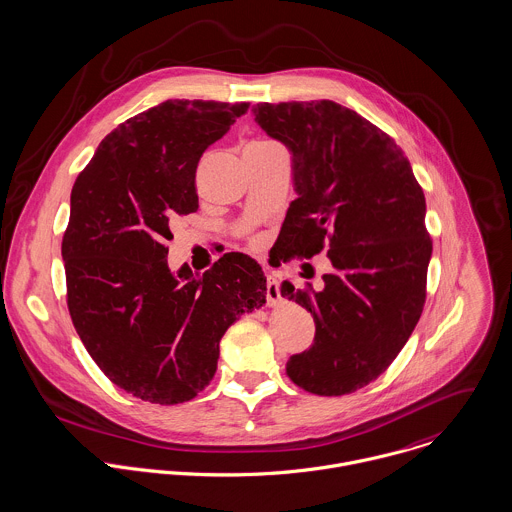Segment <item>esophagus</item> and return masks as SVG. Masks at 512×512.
Wrapping results in <instances>:
<instances>
[{"label":"esophagus","mask_w":512,"mask_h":512,"mask_svg":"<svg viewBox=\"0 0 512 512\" xmlns=\"http://www.w3.org/2000/svg\"><path fill=\"white\" fill-rule=\"evenodd\" d=\"M281 301V291H279V281L273 275H267V303L273 307Z\"/></svg>","instance_id":"34e87169"}]
</instances>
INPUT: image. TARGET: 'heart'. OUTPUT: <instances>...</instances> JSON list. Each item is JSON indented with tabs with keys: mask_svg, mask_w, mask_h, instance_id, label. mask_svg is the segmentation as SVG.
Wrapping results in <instances>:
<instances>
[{
	"mask_svg": "<svg viewBox=\"0 0 512 512\" xmlns=\"http://www.w3.org/2000/svg\"><path fill=\"white\" fill-rule=\"evenodd\" d=\"M253 144H271V142H267V140H261V142H253Z\"/></svg>",
	"mask_w": 512,
	"mask_h": 512,
	"instance_id": "b5f03b06",
	"label": "heart"
}]
</instances>
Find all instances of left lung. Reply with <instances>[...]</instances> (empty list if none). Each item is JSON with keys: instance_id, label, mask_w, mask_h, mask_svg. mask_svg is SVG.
<instances>
[{"instance_id": "obj_1", "label": "left lung", "mask_w": 512, "mask_h": 512, "mask_svg": "<svg viewBox=\"0 0 512 512\" xmlns=\"http://www.w3.org/2000/svg\"><path fill=\"white\" fill-rule=\"evenodd\" d=\"M253 112L295 160L283 261L326 251L334 267L318 291L281 287L316 326L287 374L316 396L352 394L390 368L425 305L433 243L423 190L396 140L342 104L257 103Z\"/></svg>"}]
</instances>
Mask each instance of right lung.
Here are the masks:
<instances>
[{
    "mask_svg": "<svg viewBox=\"0 0 512 512\" xmlns=\"http://www.w3.org/2000/svg\"><path fill=\"white\" fill-rule=\"evenodd\" d=\"M249 103L166 101L104 136L71 192L61 253L67 307L104 376L150 404L190 402L217 370L219 340L265 305L255 259L225 253L204 275L168 269L170 223L198 211L196 168Z\"/></svg>",
    "mask_w": 512,
    "mask_h": 512,
    "instance_id": "1",
    "label": "right lung"
}]
</instances>
